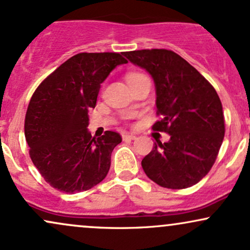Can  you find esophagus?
Segmentation results:
<instances>
[{
	"label": "esophagus",
	"instance_id": "esophagus-1",
	"mask_svg": "<svg viewBox=\"0 0 250 250\" xmlns=\"http://www.w3.org/2000/svg\"><path fill=\"white\" fill-rule=\"evenodd\" d=\"M122 139H123V141H131V140L136 139V136H135L134 134L127 133V134H123L122 135Z\"/></svg>",
	"mask_w": 250,
	"mask_h": 250
}]
</instances>
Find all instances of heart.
<instances>
[{
  "instance_id": "obj_1",
  "label": "heart",
  "mask_w": 250,
  "mask_h": 250,
  "mask_svg": "<svg viewBox=\"0 0 250 250\" xmlns=\"http://www.w3.org/2000/svg\"><path fill=\"white\" fill-rule=\"evenodd\" d=\"M140 76H143V75H142V74H140V73H129L127 75V81L130 82V81H133V80L137 79V77H140Z\"/></svg>"
}]
</instances>
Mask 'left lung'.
<instances>
[{
  "label": "left lung",
  "mask_w": 250,
  "mask_h": 250,
  "mask_svg": "<svg viewBox=\"0 0 250 250\" xmlns=\"http://www.w3.org/2000/svg\"><path fill=\"white\" fill-rule=\"evenodd\" d=\"M150 74L156 91L155 130L169 134L142 160L147 176L165 188L196 185L213 167L225 136L222 104L213 85L193 65L167 49L123 53Z\"/></svg>",
  "instance_id": "left-lung-1"
}]
</instances>
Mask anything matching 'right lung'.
<instances>
[{
    "label": "right lung",
    "mask_w": 250,
    "mask_h": 250,
    "mask_svg": "<svg viewBox=\"0 0 250 250\" xmlns=\"http://www.w3.org/2000/svg\"><path fill=\"white\" fill-rule=\"evenodd\" d=\"M127 60L117 53H81L62 63L37 87L24 121L34 166L51 187L76 194L107 176L121 135L91 137L88 110L95 108L101 83Z\"/></svg>",
    "instance_id": "add662e5"
}]
</instances>
